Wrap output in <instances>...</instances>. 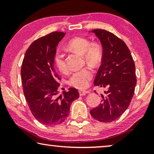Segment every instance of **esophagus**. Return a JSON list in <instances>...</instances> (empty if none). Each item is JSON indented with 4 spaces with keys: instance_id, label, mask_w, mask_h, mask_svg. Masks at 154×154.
I'll use <instances>...</instances> for the list:
<instances>
[{
    "instance_id": "obj_1",
    "label": "esophagus",
    "mask_w": 154,
    "mask_h": 154,
    "mask_svg": "<svg viewBox=\"0 0 154 154\" xmlns=\"http://www.w3.org/2000/svg\"><path fill=\"white\" fill-rule=\"evenodd\" d=\"M89 91H86V90H79V94L80 96H84L86 94L89 93Z\"/></svg>"
}]
</instances>
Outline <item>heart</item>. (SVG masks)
I'll use <instances>...</instances> for the list:
<instances>
[{"instance_id": "heart-1", "label": "heart", "mask_w": 154, "mask_h": 154, "mask_svg": "<svg viewBox=\"0 0 154 154\" xmlns=\"http://www.w3.org/2000/svg\"><path fill=\"white\" fill-rule=\"evenodd\" d=\"M68 46L79 53L83 54L85 61L88 63L97 66L100 63L102 57L100 47L96 43H91L87 38L82 36L72 38L68 43ZM54 62L60 71L66 72L68 66L65 60V56L60 49H56L54 54ZM93 77L92 70L89 67L77 71L72 74L69 79V84L77 89H83L88 87L90 81Z\"/></svg>"}]
</instances>
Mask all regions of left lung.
<instances>
[{"mask_svg": "<svg viewBox=\"0 0 154 154\" xmlns=\"http://www.w3.org/2000/svg\"><path fill=\"white\" fill-rule=\"evenodd\" d=\"M92 32L99 38L103 49L102 64L94 85L106 90L101 95L100 105L91 109L90 114L96 120L108 123L119 118L131 102L137 84L135 64L121 38L106 30L94 29Z\"/></svg>", "mask_w": 154, "mask_h": 154, "instance_id": "left-lung-1", "label": "left lung"}]
</instances>
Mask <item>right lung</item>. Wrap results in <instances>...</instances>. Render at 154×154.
<instances>
[{
	"label": "right lung",
	"mask_w": 154,
	"mask_h": 154,
	"mask_svg": "<svg viewBox=\"0 0 154 154\" xmlns=\"http://www.w3.org/2000/svg\"><path fill=\"white\" fill-rule=\"evenodd\" d=\"M65 34L55 31L33 41L26 51L21 68L26 100L34 117L45 126L63 122L71 103L79 97L73 88L58 95L61 78L54 69V54Z\"/></svg>",
	"instance_id": "right-lung-1"
}]
</instances>
